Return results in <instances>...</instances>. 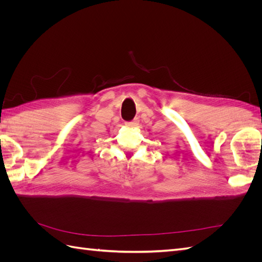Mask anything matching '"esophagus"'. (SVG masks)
Masks as SVG:
<instances>
[{"label":"esophagus","mask_w":262,"mask_h":262,"mask_svg":"<svg viewBox=\"0 0 262 262\" xmlns=\"http://www.w3.org/2000/svg\"><path fill=\"white\" fill-rule=\"evenodd\" d=\"M138 122H139L138 119H134L133 121L125 122V126H128V128H133V126H137L138 125Z\"/></svg>","instance_id":"34e87169"}]
</instances>
